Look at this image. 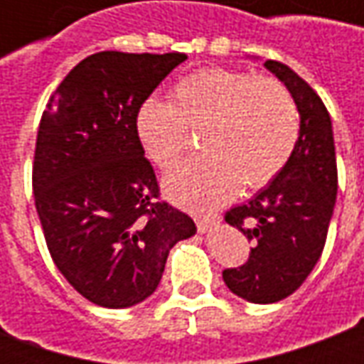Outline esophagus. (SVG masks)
<instances>
[{
	"label": "esophagus",
	"instance_id": "obj_1",
	"mask_svg": "<svg viewBox=\"0 0 364 364\" xmlns=\"http://www.w3.org/2000/svg\"><path fill=\"white\" fill-rule=\"evenodd\" d=\"M195 220H197L198 232H206V230L213 228L214 224L220 220V216L218 214H205V216H195Z\"/></svg>",
	"mask_w": 364,
	"mask_h": 364
}]
</instances>
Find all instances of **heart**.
Returning <instances> with one entry per match:
<instances>
[{
    "label": "heart",
    "instance_id": "heart-1",
    "mask_svg": "<svg viewBox=\"0 0 364 364\" xmlns=\"http://www.w3.org/2000/svg\"><path fill=\"white\" fill-rule=\"evenodd\" d=\"M136 130L148 158L161 169L189 151L191 130H200L205 156L166 177L167 193L183 205L214 206L242 183L259 189L289 164L300 117L289 90L273 77L208 68L175 83L173 103L150 99Z\"/></svg>",
    "mask_w": 364,
    "mask_h": 364
}]
</instances>
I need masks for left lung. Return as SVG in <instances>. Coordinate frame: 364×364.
Instances as JSON below:
<instances>
[{
    "mask_svg": "<svg viewBox=\"0 0 364 364\" xmlns=\"http://www.w3.org/2000/svg\"><path fill=\"white\" fill-rule=\"evenodd\" d=\"M296 103L300 134L289 164L226 222L253 242L242 267L224 269V282L253 304H273L292 294L312 273L328 237L337 195L331 119L318 93L281 62L267 60Z\"/></svg>",
    "mask_w": 364,
    "mask_h": 364,
    "instance_id": "left-lung-1",
    "label": "left lung"
}]
</instances>
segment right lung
<instances>
[{
  "label": "right lung",
  "mask_w": 364,
  "mask_h": 364,
  "mask_svg": "<svg viewBox=\"0 0 364 364\" xmlns=\"http://www.w3.org/2000/svg\"><path fill=\"white\" fill-rule=\"evenodd\" d=\"M187 56L91 54L64 77L36 136L33 193L52 259L83 298L130 308L154 294L169 250L195 236L181 210L159 200L136 117Z\"/></svg>",
  "instance_id": "obj_1"
}]
</instances>
